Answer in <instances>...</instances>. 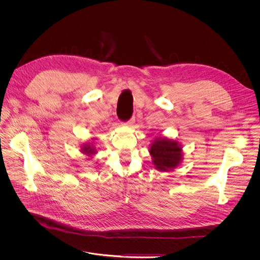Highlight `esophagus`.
Returning <instances> with one entry per match:
<instances>
[{
	"instance_id": "1",
	"label": "esophagus",
	"mask_w": 260,
	"mask_h": 260,
	"mask_svg": "<svg viewBox=\"0 0 260 260\" xmlns=\"http://www.w3.org/2000/svg\"><path fill=\"white\" fill-rule=\"evenodd\" d=\"M134 123H135V119L132 118L131 120H128V121L125 123V125H126V126H133Z\"/></svg>"
}]
</instances>
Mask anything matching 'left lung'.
Returning a JSON list of instances; mask_svg holds the SVG:
<instances>
[{
	"mask_svg": "<svg viewBox=\"0 0 260 260\" xmlns=\"http://www.w3.org/2000/svg\"><path fill=\"white\" fill-rule=\"evenodd\" d=\"M153 165L158 171L169 172L178 167L183 157L182 145L166 137L156 138L149 147Z\"/></svg>",
	"mask_w": 260,
	"mask_h": 260,
	"instance_id": "1",
	"label": "left lung"
}]
</instances>
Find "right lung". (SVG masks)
<instances>
[{"label": "right lung", "instance_id": "right-lung-1", "mask_svg": "<svg viewBox=\"0 0 260 260\" xmlns=\"http://www.w3.org/2000/svg\"><path fill=\"white\" fill-rule=\"evenodd\" d=\"M81 153L86 155V157H91L97 154V149L90 143H83V145H81Z\"/></svg>", "mask_w": 260, "mask_h": 260}]
</instances>
